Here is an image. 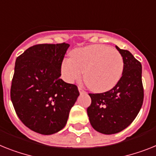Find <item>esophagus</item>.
<instances>
[{"label": "esophagus", "instance_id": "esophagus-1", "mask_svg": "<svg viewBox=\"0 0 156 156\" xmlns=\"http://www.w3.org/2000/svg\"><path fill=\"white\" fill-rule=\"evenodd\" d=\"M78 90H79V92L80 93H86V91H85V90L81 87V86H78Z\"/></svg>", "mask_w": 156, "mask_h": 156}]
</instances>
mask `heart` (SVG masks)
<instances>
[{
  "instance_id": "heart-1",
  "label": "heart",
  "mask_w": 156,
  "mask_h": 156,
  "mask_svg": "<svg viewBox=\"0 0 156 156\" xmlns=\"http://www.w3.org/2000/svg\"><path fill=\"white\" fill-rule=\"evenodd\" d=\"M70 58L62 62V74L66 82L80 80L83 72L86 86L101 93L111 90L120 81L124 70V58L116 49L101 44L77 48Z\"/></svg>"
}]
</instances>
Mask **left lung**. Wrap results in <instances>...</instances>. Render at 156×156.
<instances>
[{
  "instance_id": "8db88e82",
  "label": "left lung",
  "mask_w": 156,
  "mask_h": 156,
  "mask_svg": "<svg viewBox=\"0 0 156 156\" xmlns=\"http://www.w3.org/2000/svg\"><path fill=\"white\" fill-rule=\"evenodd\" d=\"M116 48L124 58V70L118 83L107 92L89 94L87 108L90 122L98 132L110 135L120 133L133 122L144 101L142 66L132 53Z\"/></svg>"
}]
</instances>
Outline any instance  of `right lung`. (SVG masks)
<instances>
[{"instance_id":"1","label":"right lung","mask_w":156,"mask_h":156,"mask_svg":"<svg viewBox=\"0 0 156 156\" xmlns=\"http://www.w3.org/2000/svg\"><path fill=\"white\" fill-rule=\"evenodd\" d=\"M68 44H37L16 60L10 96L20 120L43 135L62 129L79 96L78 87L60 78Z\"/></svg>"}]
</instances>
